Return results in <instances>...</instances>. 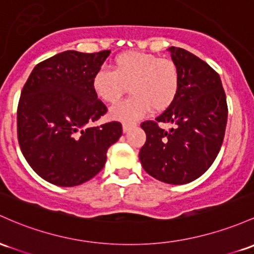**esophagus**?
I'll use <instances>...</instances> for the list:
<instances>
[{
	"mask_svg": "<svg viewBox=\"0 0 254 254\" xmlns=\"http://www.w3.org/2000/svg\"><path fill=\"white\" fill-rule=\"evenodd\" d=\"M131 127V125L127 124V123H123V132H127L129 129Z\"/></svg>",
	"mask_w": 254,
	"mask_h": 254,
	"instance_id": "1",
	"label": "esophagus"
}]
</instances>
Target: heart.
I'll list each match as a JSON object with an SVG mask.
<instances>
[{
    "mask_svg": "<svg viewBox=\"0 0 254 254\" xmlns=\"http://www.w3.org/2000/svg\"><path fill=\"white\" fill-rule=\"evenodd\" d=\"M112 68H97L91 77V89L101 101L116 104L129 85L132 96L110 111L116 121L131 123L146 116L150 108L155 112L166 110L180 90V68L171 59L129 52L114 58Z\"/></svg>",
    "mask_w": 254,
    "mask_h": 254,
    "instance_id": "1",
    "label": "heart"
}]
</instances>
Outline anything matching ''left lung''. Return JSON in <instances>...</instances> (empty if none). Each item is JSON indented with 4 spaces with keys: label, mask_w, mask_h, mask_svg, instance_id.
I'll return each mask as SVG.
<instances>
[{
    "label": "left lung",
    "mask_w": 254,
    "mask_h": 254,
    "mask_svg": "<svg viewBox=\"0 0 254 254\" xmlns=\"http://www.w3.org/2000/svg\"><path fill=\"white\" fill-rule=\"evenodd\" d=\"M181 73L175 101L155 121L141 127L146 142L141 164L150 176L169 185H186L201 176L218 155L228 118V105L218 73L188 50L171 47ZM160 122L174 124L169 132Z\"/></svg>",
    "instance_id": "1"
}]
</instances>
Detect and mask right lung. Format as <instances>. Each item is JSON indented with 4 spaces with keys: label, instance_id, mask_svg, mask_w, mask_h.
Segmentation results:
<instances>
[{
    "label": "right lung",
    "instance_id": "add662e5",
    "mask_svg": "<svg viewBox=\"0 0 254 254\" xmlns=\"http://www.w3.org/2000/svg\"><path fill=\"white\" fill-rule=\"evenodd\" d=\"M110 53L66 50L37 64L25 83L16 116L19 146L47 182L73 187L91 180L122 136L119 122L89 127L107 113L91 77Z\"/></svg>",
    "mask_w": 254,
    "mask_h": 254
}]
</instances>
